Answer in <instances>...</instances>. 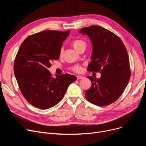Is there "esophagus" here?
<instances>
[{
  "mask_svg": "<svg viewBox=\"0 0 146 146\" xmlns=\"http://www.w3.org/2000/svg\"><path fill=\"white\" fill-rule=\"evenodd\" d=\"M85 78L83 77V76H77V79L78 80H79V79H84Z\"/></svg>",
  "mask_w": 146,
  "mask_h": 146,
  "instance_id": "esophagus-1",
  "label": "esophagus"
}]
</instances>
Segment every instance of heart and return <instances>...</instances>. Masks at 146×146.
I'll use <instances>...</instances> for the list:
<instances>
[{
    "label": "heart",
    "instance_id": "heart-1",
    "mask_svg": "<svg viewBox=\"0 0 146 146\" xmlns=\"http://www.w3.org/2000/svg\"><path fill=\"white\" fill-rule=\"evenodd\" d=\"M73 48L76 50L78 51L80 48H81L82 47H83V46H85L86 47V43L85 41H83L82 40H75L74 41H73L72 43ZM63 52V48H61L60 50V55H61ZM73 71L75 72H80L82 70V68L80 66H75L74 67H73L72 68Z\"/></svg>",
    "mask_w": 146,
    "mask_h": 146
}]
</instances>
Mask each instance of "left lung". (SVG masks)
<instances>
[{
  "mask_svg": "<svg viewBox=\"0 0 146 146\" xmlns=\"http://www.w3.org/2000/svg\"><path fill=\"white\" fill-rule=\"evenodd\" d=\"M79 33L87 35L92 44L88 70L101 73L99 79L88 76L92 86L86 91L85 96L96 105H110L123 93L131 76L127 49L117 35L102 27L83 28Z\"/></svg>",
  "mask_w": 146,
  "mask_h": 146,
  "instance_id": "8db88e82",
  "label": "left lung"
}]
</instances>
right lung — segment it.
I'll return each instance as SVG.
<instances>
[{"label":"right lung","instance_id":"1","mask_svg":"<svg viewBox=\"0 0 146 146\" xmlns=\"http://www.w3.org/2000/svg\"><path fill=\"white\" fill-rule=\"evenodd\" d=\"M70 33L43 31L23 41L14 61V74L22 94L38 108L46 110L56 105L77 78L69 74L54 78L48 68L57 60L64 41Z\"/></svg>","mask_w":146,"mask_h":146}]
</instances>
